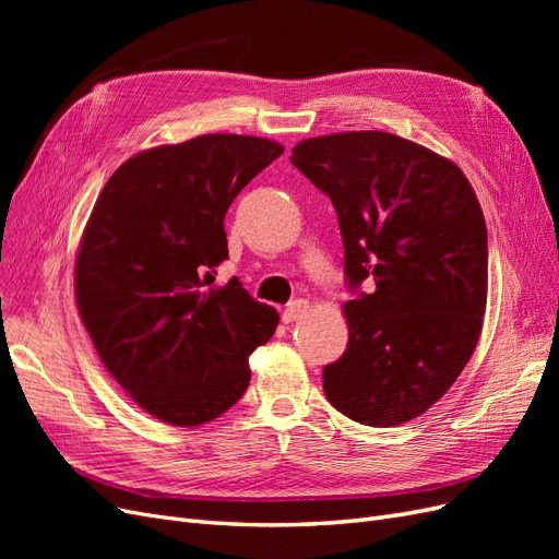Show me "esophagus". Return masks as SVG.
<instances>
[{"label":"esophagus","mask_w":559,"mask_h":559,"mask_svg":"<svg viewBox=\"0 0 559 559\" xmlns=\"http://www.w3.org/2000/svg\"><path fill=\"white\" fill-rule=\"evenodd\" d=\"M308 310H310V302H308V300L298 298V300L289 302V306H286V308H284V312H282L284 324H292V321H298V319H302V317L308 314Z\"/></svg>","instance_id":"34e87169"}]
</instances>
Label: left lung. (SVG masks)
Returning <instances> with one entry per match:
<instances>
[{
    "mask_svg": "<svg viewBox=\"0 0 559 559\" xmlns=\"http://www.w3.org/2000/svg\"><path fill=\"white\" fill-rule=\"evenodd\" d=\"M292 163L337 212L345 245L347 349L324 368L335 411L366 427L403 425L441 399L478 345L487 228L452 160L392 132L302 140Z\"/></svg>",
    "mask_w": 559,
    "mask_h": 559,
    "instance_id": "8db88e82",
    "label": "left lung"
}]
</instances>
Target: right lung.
<instances>
[{
  "label": "right lung",
  "mask_w": 559,
  "mask_h": 559,
  "mask_svg": "<svg viewBox=\"0 0 559 559\" xmlns=\"http://www.w3.org/2000/svg\"><path fill=\"white\" fill-rule=\"evenodd\" d=\"M284 146L249 134H200L128 158L105 183L83 230L74 294L109 376L156 419L198 427L249 384V354L280 314L238 280L224 218Z\"/></svg>",
  "instance_id": "1"
}]
</instances>
